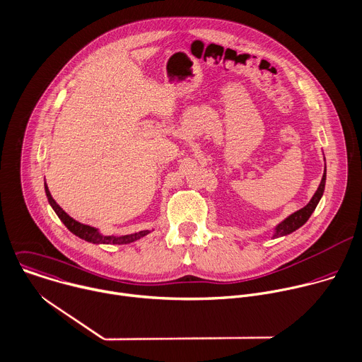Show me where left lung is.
<instances>
[{"mask_svg":"<svg viewBox=\"0 0 362 362\" xmlns=\"http://www.w3.org/2000/svg\"><path fill=\"white\" fill-rule=\"evenodd\" d=\"M325 180H327V168L324 171V175H322V180H321V184L318 187V189L315 191V194L313 195L311 201L301 209H298L297 212L291 214L288 218H285L282 223H279L276 227H275V231H274V235L272 238H278V237H284V235H288L294 233L296 230H298L300 227H303L308 218L311 216V214L314 212V209L317 208L322 194H324V188H325Z\"/></svg>","mask_w":362,"mask_h":362,"instance_id":"8db88e82","label":"left lung"}]
</instances>
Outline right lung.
I'll list each match as a JSON object with an SVG mask.
<instances>
[{
  "instance_id": "add662e5",
  "label": "right lung",
  "mask_w": 362,
  "mask_h": 362,
  "mask_svg": "<svg viewBox=\"0 0 362 362\" xmlns=\"http://www.w3.org/2000/svg\"><path fill=\"white\" fill-rule=\"evenodd\" d=\"M45 194L48 198V202L51 204L52 209L55 211V214L58 215V218L64 223V226L72 233L76 234L77 237H80L84 241L93 243V244H114V245H122V244H129L134 243L142 237H146L147 234H150L148 230L146 231H139L135 234H129V235H121V237H115V235H103L97 228L81 224L78 221H76L74 218H71V216L55 202V199L51 197V192L45 184Z\"/></svg>"
}]
</instances>
